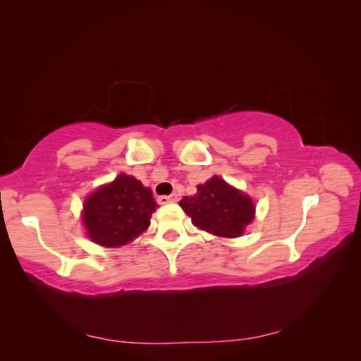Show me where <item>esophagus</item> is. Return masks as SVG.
Here are the masks:
<instances>
[{
	"mask_svg": "<svg viewBox=\"0 0 361 361\" xmlns=\"http://www.w3.org/2000/svg\"><path fill=\"white\" fill-rule=\"evenodd\" d=\"M179 200L178 194H171V195H162V197L158 199V202L161 204H166V203H176Z\"/></svg>",
	"mask_w": 361,
	"mask_h": 361,
	"instance_id": "esophagus-1",
	"label": "esophagus"
}]
</instances>
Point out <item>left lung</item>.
Instances as JSON below:
<instances>
[{
	"label": "left lung",
	"instance_id": "8db88e82",
	"mask_svg": "<svg viewBox=\"0 0 361 361\" xmlns=\"http://www.w3.org/2000/svg\"><path fill=\"white\" fill-rule=\"evenodd\" d=\"M179 204L195 227L223 238L241 236L256 209L250 195L218 176L199 185L197 192L185 195Z\"/></svg>",
	"mask_w": 361,
	"mask_h": 361
}]
</instances>
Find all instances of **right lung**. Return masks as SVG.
<instances>
[{
	"label": "right lung",
	"instance_id": "add662e5",
	"mask_svg": "<svg viewBox=\"0 0 361 361\" xmlns=\"http://www.w3.org/2000/svg\"><path fill=\"white\" fill-rule=\"evenodd\" d=\"M157 207L152 190L122 173L85 199L82 223L93 243L120 247L146 231Z\"/></svg>",
	"mask_w": 361,
	"mask_h": 361
}]
</instances>
